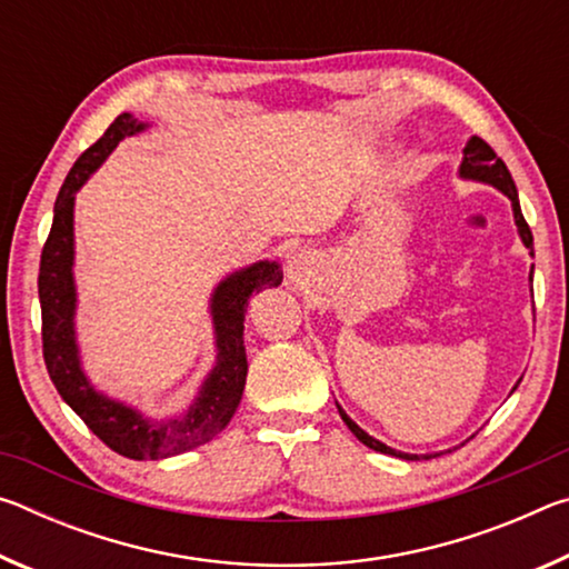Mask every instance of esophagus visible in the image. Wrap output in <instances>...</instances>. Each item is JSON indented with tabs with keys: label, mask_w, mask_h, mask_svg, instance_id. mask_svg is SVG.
Segmentation results:
<instances>
[{
	"label": "esophagus",
	"mask_w": 569,
	"mask_h": 569,
	"mask_svg": "<svg viewBox=\"0 0 569 569\" xmlns=\"http://www.w3.org/2000/svg\"><path fill=\"white\" fill-rule=\"evenodd\" d=\"M321 271V261L313 250H298V253L291 256V261L286 266L288 273V283L296 288H306L316 281V276Z\"/></svg>",
	"instance_id": "1"
}]
</instances>
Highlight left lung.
I'll return each mask as SVG.
<instances>
[{"mask_svg": "<svg viewBox=\"0 0 569 569\" xmlns=\"http://www.w3.org/2000/svg\"><path fill=\"white\" fill-rule=\"evenodd\" d=\"M461 166H459V178L461 180H475V182H485V186H492L497 188L499 192H505V196L509 198V203H512V216H515V226H517V233L519 238H522L525 248L529 250V256L535 258V246H532V230H529L527 220L522 216V208H519V196H517V186L512 176H509V170L505 166L502 158H497V152L487 146L485 140L477 138V134H471V138L467 140L465 150H461ZM529 283H532V271H529ZM522 381V379H519ZM517 381V383H519ZM515 383V389H517ZM512 389V391H515ZM336 409H339L341 419L346 421V427H349L353 431V437L361 441V445H366L373 451H381V455H391V457H399V459H407V461H413V459H431V457H439V455H409V451H399V449H391L383 445V441L373 439L371 435H366V431L356 423L349 413H346L341 409V403H336Z\"/></svg>", "mask_w": 569, "mask_h": 569, "instance_id": "obj_1", "label": "left lung"}]
</instances>
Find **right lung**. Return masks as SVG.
Masks as SVG:
<instances>
[{
  "label": "right lung",
  "instance_id": "right-lung-1",
  "mask_svg": "<svg viewBox=\"0 0 569 569\" xmlns=\"http://www.w3.org/2000/svg\"><path fill=\"white\" fill-rule=\"evenodd\" d=\"M150 122H140L122 112L74 162L54 200L52 230L40 261V306H42V349L50 379L77 417L92 435H98L112 451L148 461L182 455L206 445L233 419L243 399L248 359L243 346V321L250 296L276 288L283 281L281 263L256 261L228 273L210 293V321H213L216 363L206 373L196 399L178 417L152 419L128 401L112 399L90 381L77 343V283H74V196L124 138L140 134Z\"/></svg>",
  "mask_w": 569,
  "mask_h": 569
}]
</instances>
